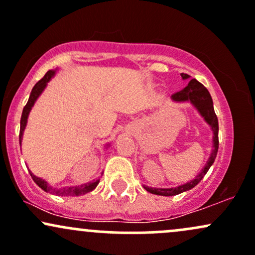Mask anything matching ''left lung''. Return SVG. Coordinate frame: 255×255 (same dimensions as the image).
Wrapping results in <instances>:
<instances>
[{"label":"left lung","mask_w":255,"mask_h":255,"mask_svg":"<svg viewBox=\"0 0 255 255\" xmlns=\"http://www.w3.org/2000/svg\"><path fill=\"white\" fill-rule=\"evenodd\" d=\"M181 77L183 81H189L187 87L184 89H182L178 93L173 94L171 96V100L174 102H190L194 107L196 108L197 112L200 113V116L204 118V120L211 127V130L213 132V145H212V151H211V155L208 158L207 162H206L204 168L194 179L184 183V184L178 185V187L174 188H151L148 185H143L145 190L149 191L151 194H155V195H161V196H174L178 195V194L183 193V191H188L193 189L195 185H197L205 177V174L207 173V171L210 170L211 166L213 165L214 160H216L217 153H218V147H219V141H218V118H217L216 112H214L213 108V101L212 97H211L208 90L206 89L204 85L200 82H197L195 78L190 79V76L187 73H181Z\"/></svg>","instance_id":"left-lung-1"}]
</instances>
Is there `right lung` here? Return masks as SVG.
<instances>
[{"mask_svg":"<svg viewBox=\"0 0 255 255\" xmlns=\"http://www.w3.org/2000/svg\"><path fill=\"white\" fill-rule=\"evenodd\" d=\"M56 73V70H50L48 71L47 73H45V76L43 77L39 82L36 83V85L33 87L32 91H31L30 94V97H28V101L26 106L24 107V110H22V114H21V119H20V133H19V142L20 144H21V141H22V135H24V130L25 128H26V124H27V118H28V114H30L31 110H32L33 105H35V102L37 101V99H38L39 96H41V94L43 93V90L45 89V87H47L48 82L50 81L51 78H53L54 76H55ZM110 145V143H108L106 147H108ZM28 172H30L31 177H32V179L35 181V183L37 185H38L41 189H43L44 191H47V193H50V194H54V195H58V196H79V195H84V194L87 193H90V191H93L95 188L97 187V184H99L100 182V178L99 179H94V181H91L89 183H84V184H81V185H74V187H64V188H54L53 185L48 184L47 181H44V179L39 178V177H37L31 172L30 170H28Z\"/></svg>","mask_w":255,"mask_h":255,"instance_id":"obj_1","label":"right lung"}]
</instances>
